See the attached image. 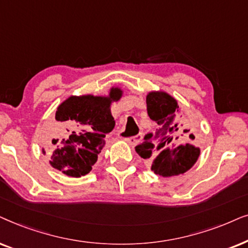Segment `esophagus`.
<instances>
[{
  "label": "esophagus",
  "instance_id": "esophagus-1",
  "mask_svg": "<svg viewBox=\"0 0 248 248\" xmlns=\"http://www.w3.org/2000/svg\"><path fill=\"white\" fill-rule=\"evenodd\" d=\"M141 140V134H138L136 136L134 137H128V138H124V141H127L128 144L131 145V146H134V145H136L137 143H140Z\"/></svg>",
  "mask_w": 248,
  "mask_h": 248
}]
</instances>
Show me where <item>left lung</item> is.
<instances>
[{
    "label": "left lung",
    "instance_id": "1",
    "mask_svg": "<svg viewBox=\"0 0 248 248\" xmlns=\"http://www.w3.org/2000/svg\"><path fill=\"white\" fill-rule=\"evenodd\" d=\"M146 105L148 115L157 127L135 150L150 161L155 174L173 177L187 172L201 154V148L190 140H195L194 121L183 118L176 98L164 91L148 92Z\"/></svg>",
    "mask_w": 248,
    "mask_h": 248
}]
</instances>
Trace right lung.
I'll list each match as a JSON object with an SVG mask.
<instances>
[{
    "label": "right lung",
    "mask_w": 248,
    "mask_h": 248,
    "mask_svg": "<svg viewBox=\"0 0 248 248\" xmlns=\"http://www.w3.org/2000/svg\"><path fill=\"white\" fill-rule=\"evenodd\" d=\"M124 91L118 86L108 95H71L57 108V134L49 148L52 168L72 178H80L92 170L105 146V135L115 126L111 105ZM43 154L46 151L42 148Z\"/></svg>",
    "instance_id": "obj_1"
}]
</instances>
